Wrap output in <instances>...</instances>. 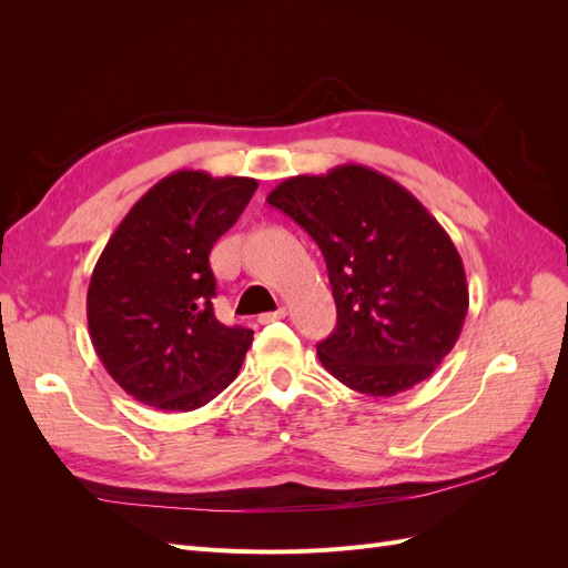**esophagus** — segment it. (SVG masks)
Returning a JSON list of instances; mask_svg holds the SVG:
<instances>
[{"instance_id": "esophagus-1", "label": "esophagus", "mask_w": 568, "mask_h": 568, "mask_svg": "<svg viewBox=\"0 0 568 568\" xmlns=\"http://www.w3.org/2000/svg\"><path fill=\"white\" fill-rule=\"evenodd\" d=\"M284 317H286V307L282 305V307H277V311H272V313H263L261 317H257V322L267 324V322H274V320H284Z\"/></svg>"}]
</instances>
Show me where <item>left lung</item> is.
<instances>
[{
  "label": "left lung",
  "instance_id": "1",
  "mask_svg": "<svg viewBox=\"0 0 568 568\" xmlns=\"http://www.w3.org/2000/svg\"><path fill=\"white\" fill-rule=\"evenodd\" d=\"M267 203L320 246L336 329L317 343L324 369L367 395H395L434 374L469 307L462 257L438 220L405 186L346 163L288 178Z\"/></svg>",
  "mask_w": 568,
  "mask_h": 568
}]
</instances>
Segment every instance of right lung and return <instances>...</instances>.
<instances>
[{
    "mask_svg": "<svg viewBox=\"0 0 568 568\" xmlns=\"http://www.w3.org/2000/svg\"><path fill=\"white\" fill-rule=\"evenodd\" d=\"M257 182L178 170L153 184L101 251L88 288L92 346L134 400L165 412L211 403L242 369L253 332L213 313V244Z\"/></svg>",
    "mask_w": 568,
    "mask_h": 568,
    "instance_id": "add662e5",
    "label": "right lung"
}]
</instances>
